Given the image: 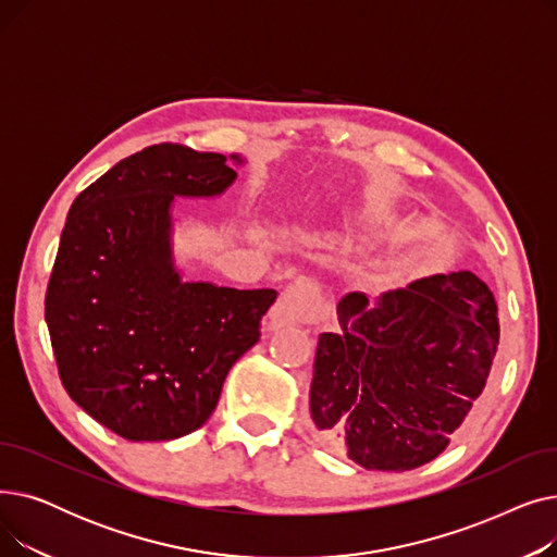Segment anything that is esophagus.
I'll list each match as a JSON object with an SVG mask.
<instances>
[{
    "label": "esophagus",
    "instance_id": "1",
    "mask_svg": "<svg viewBox=\"0 0 557 557\" xmlns=\"http://www.w3.org/2000/svg\"><path fill=\"white\" fill-rule=\"evenodd\" d=\"M325 305L320 286L309 277H298L284 288V294L267 315V330L277 332L288 325H315L323 320Z\"/></svg>",
    "mask_w": 557,
    "mask_h": 557
}]
</instances>
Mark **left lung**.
Listing matches in <instances>:
<instances>
[{
  "instance_id": "left-lung-1",
  "label": "left lung",
  "mask_w": 557,
  "mask_h": 557,
  "mask_svg": "<svg viewBox=\"0 0 557 557\" xmlns=\"http://www.w3.org/2000/svg\"><path fill=\"white\" fill-rule=\"evenodd\" d=\"M341 330L318 336L309 416L318 441L366 470L441 456L485 388L499 345L492 290L470 271L376 300L347 294Z\"/></svg>"
}]
</instances>
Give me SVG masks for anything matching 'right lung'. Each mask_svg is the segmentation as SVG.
Masks as SVG:
<instances>
[{"label":"right lung","mask_w":557,"mask_h":557,"mask_svg":"<svg viewBox=\"0 0 557 557\" xmlns=\"http://www.w3.org/2000/svg\"><path fill=\"white\" fill-rule=\"evenodd\" d=\"M232 164L244 158L156 144L72 202L45 320L67 395L126 441H175L208 422L277 298L187 282L175 267V198L221 196Z\"/></svg>","instance_id":"right-lung-1"}]
</instances>
